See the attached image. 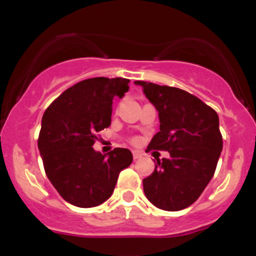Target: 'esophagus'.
I'll return each instance as SVG.
<instances>
[{
	"mask_svg": "<svg viewBox=\"0 0 256 256\" xmlns=\"http://www.w3.org/2000/svg\"><path fill=\"white\" fill-rule=\"evenodd\" d=\"M132 155H134V160H137V158H140L142 156V152H138V150H134L132 152Z\"/></svg>",
	"mask_w": 256,
	"mask_h": 256,
	"instance_id": "obj_1",
	"label": "esophagus"
}]
</instances>
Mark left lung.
Instances as JSON below:
<instances>
[{
    "instance_id": "1",
    "label": "left lung",
    "mask_w": 256,
    "mask_h": 256,
    "mask_svg": "<svg viewBox=\"0 0 256 256\" xmlns=\"http://www.w3.org/2000/svg\"><path fill=\"white\" fill-rule=\"evenodd\" d=\"M146 98L158 112L160 131L148 148L170 152L156 160L155 170L143 179L146 198L170 212L189 207L204 192L216 172L222 137L216 112L188 91L137 80Z\"/></svg>"
}]
</instances>
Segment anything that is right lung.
<instances>
[{
  "instance_id": "right-lung-1",
  "label": "right lung",
  "mask_w": 256,
  "mask_h": 256,
  "mask_svg": "<svg viewBox=\"0 0 256 256\" xmlns=\"http://www.w3.org/2000/svg\"><path fill=\"white\" fill-rule=\"evenodd\" d=\"M125 78L85 79L64 91L42 118L38 149L46 177L61 198L82 208L112 196L119 173L131 165L128 149L101 154L92 148L96 134L112 122L114 98L128 91Z\"/></svg>"
}]
</instances>
